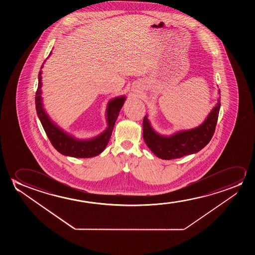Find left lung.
Here are the masks:
<instances>
[{
  "mask_svg": "<svg viewBox=\"0 0 255 255\" xmlns=\"http://www.w3.org/2000/svg\"><path fill=\"white\" fill-rule=\"evenodd\" d=\"M219 94H220V91ZM220 109V99L219 98L216 105L201 125L192 129L178 130L169 136L157 132L150 125L146 115L143 121L144 142L157 157L165 160L197 153L212 139Z\"/></svg>",
  "mask_w": 255,
  "mask_h": 255,
  "instance_id": "left-lung-1",
  "label": "left lung"
}]
</instances>
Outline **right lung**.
I'll list each match as a JSON object with an SVG mask.
<instances>
[{
  "label": "right lung",
  "instance_id": "1",
  "mask_svg": "<svg viewBox=\"0 0 255 255\" xmlns=\"http://www.w3.org/2000/svg\"><path fill=\"white\" fill-rule=\"evenodd\" d=\"M51 54L52 51L49 53L48 58L51 56ZM45 62L46 60L42 63L41 70L38 74V88L35 93V109L47 136L50 140L53 146L55 147V149L64 156L82 158L98 156L102 151H104L105 147L108 144L109 140L112 136V130L115 126L116 120L118 119L119 112L126 101V96L117 97L109 101L105 112L107 127L103 132L91 138H77L76 136H72L71 134L63 130L61 127L57 126L56 123L49 118L43 106L42 98V69Z\"/></svg>",
  "mask_w": 255,
  "mask_h": 255
}]
</instances>
